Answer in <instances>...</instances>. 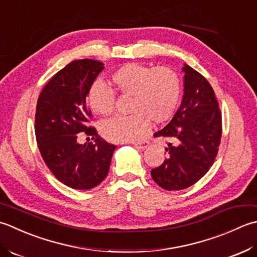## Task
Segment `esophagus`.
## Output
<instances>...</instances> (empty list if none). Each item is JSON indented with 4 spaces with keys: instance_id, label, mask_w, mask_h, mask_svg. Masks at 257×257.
<instances>
[{
    "instance_id": "34e87169",
    "label": "esophagus",
    "mask_w": 257,
    "mask_h": 257,
    "mask_svg": "<svg viewBox=\"0 0 257 257\" xmlns=\"http://www.w3.org/2000/svg\"><path fill=\"white\" fill-rule=\"evenodd\" d=\"M150 142L148 140H142V141H136V142H133V145L135 148H138L140 150H144L149 146Z\"/></svg>"
}]
</instances>
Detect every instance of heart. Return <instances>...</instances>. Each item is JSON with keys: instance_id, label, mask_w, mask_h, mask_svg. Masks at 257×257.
I'll list each match as a JSON object with an SVG mask.
<instances>
[{"instance_id": "obj_1", "label": "heart", "mask_w": 257, "mask_h": 257, "mask_svg": "<svg viewBox=\"0 0 257 257\" xmlns=\"http://www.w3.org/2000/svg\"><path fill=\"white\" fill-rule=\"evenodd\" d=\"M113 88L122 96H131L127 116H115L104 122L101 132L104 138L115 142H131L148 132L151 119L162 123L169 119L179 105L181 78L167 66L151 67L130 63L111 75ZM87 103L101 115L113 113L115 93L103 83H94L88 91Z\"/></svg>"}]
</instances>
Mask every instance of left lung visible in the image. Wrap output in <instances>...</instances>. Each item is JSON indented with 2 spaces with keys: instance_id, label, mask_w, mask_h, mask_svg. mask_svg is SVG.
<instances>
[{
  "instance_id": "8db88e82",
  "label": "left lung",
  "mask_w": 257,
  "mask_h": 257,
  "mask_svg": "<svg viewBox=\"0 0 257 257\" xmlns=\"http://www.w3.org/2000/svg\"><path fill=\"white\" fill-rule=\"evenodd\" d=\"M184 95L171 122L154 133L166 138L167 159L151 171L152 179L167 191L190 187L215 161L222 138V115L211 84L184 64Z\"/></svg>"
}]
</instances>
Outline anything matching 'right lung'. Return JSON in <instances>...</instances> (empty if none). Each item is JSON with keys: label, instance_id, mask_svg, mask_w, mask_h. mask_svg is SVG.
<instances>
[{"label": "right lung", "instance_id": "1", "mask_svg": "<svg viewBox=\"0 0 257 257\" xmlns=\"http://www.w3.org/2000/svg\"><path fill=\"white\" fill-rule=\"evenodd\" d=\"M104 69L102 62L76 60L59 71L42 90L35 112V136L46 166L57 180L74 190H90L105 179L116 145L88 126L92 112L88 91ZM82 134L93 143L78 145Z\"/></svg>", "mask_w": 257, "mask_h": 257}]
</instances>
